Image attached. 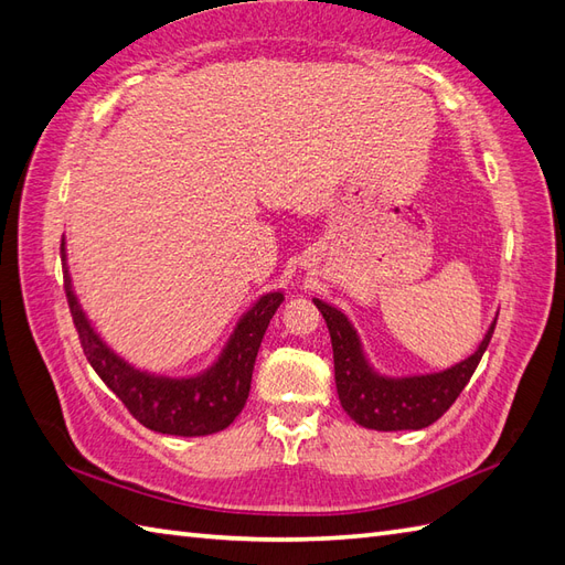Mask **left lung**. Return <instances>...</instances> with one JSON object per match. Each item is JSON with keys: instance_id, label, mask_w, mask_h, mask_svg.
Returning a JSON list of instances; mask_svg holds the SVG:
<instances>
[{"instance_id": "8db88e82", "label": "left lung", "mask_w": 565, "mask_h": 565, "mask_svg": "<svg viewBox=\"0 0 565 565\" xmlns=\"http://www.w3.org/2000/svg\"><path fill=\"white\" fill-rule=\"evenodd\" d=\"M312 303L322 312L332 337L339 402L353 422L373 430H418L438 422L475 375L495 330L493 320L477 351L450 369L395 377L373 369L356 327L342 310L320 298H312Z\"/></svg>"}]
</instances>
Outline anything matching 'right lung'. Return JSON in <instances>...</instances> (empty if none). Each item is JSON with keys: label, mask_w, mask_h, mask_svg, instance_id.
<instances>
[{"label": "right lung", "mask_w": 565, "mask_h": 565, "mask_svg": "<svg viewBox=\"0 0 565 565\" xmlns=\"http://www.w3.org/2000/svg\"><path fill=\"white\" fill-rule=\"evenodd\" d=\"M62 262L64 291H67L70 310L86 359L141 426L166 433V436L192 438L212 436V433L228 428L235 422V416L243 412L247 395H250L262 337H265L274 312L284 303V291L259 296L241 315L233 334L212 365L194 375L170 377L137 369L103 342V337L90 324L88 315L76 298L64 241Z\"/></svg>", "instance_id": "1"}]
</instances>
